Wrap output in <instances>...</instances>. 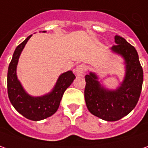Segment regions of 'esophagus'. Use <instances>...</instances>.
Segmentation results:
<instances>
[{
    "label": "esophagus",
    "instance_id": "obj_1",
    "mask_svg": "<svg viewBox=\"0 0 148 148\" xmlns=\"http://www.w3.org/2000/svg\"><path fill=\"white\" fill-rule=\"evenodd\" d=\"M85 70H86V66H85L84 64H79V65L76 67L74 72H75V74H76L77 76H82V75L84 74Z\"/></svg>",
    "mask_w": 148,
    "mask_h": 148
}]
</instances>
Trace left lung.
Returning <instances> with one entry per match:
<instances>
[{
  "instance_id": "left-lung-1",
  "label": "left lung",
  "mask_w": 148,
  "mask_h": 148,
  "mask_svg": "<svg viewBox=\"0 0 148 148\" xmlns=\"http://www.w3.org/2000/svg\"><path fill=\"white\" fill-rule=\"evenodd\" d=\"M110 51L124 59L125 78L115 90L106 88L93 72L85 76L86 106L95 116L106 121H116L130 113L138 101L143 81V71L138 55L124 38L115 35Z\"/></svg>"
}]
</instances>
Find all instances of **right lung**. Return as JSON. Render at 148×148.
Returning a JSON list of instances; mask_svg holds the SVG:
<instances>
[{
    "label": "right lung",
    "instance_id": "1",
    "mask_svg": "<svg viewBox=\"0 0 148 148\" xmlns=\"http://www.w3.org/2000/svg\"><path fill=\"white\" fill-rule=\"evenodd\" d=\"M46 33V31H42ZM32 35L16 47L12 60L8 68L7 89L9 99L14 109L19 114L33 121L47 119L54 115L58 110L64 91L69 88L75 79L71 70L59 76L53 89L40 97H33L24 90L17 77V64L22 51Z\"/></svg>",
    "mask_w": 148,
    "mask_h": 148
}]
</instances>
